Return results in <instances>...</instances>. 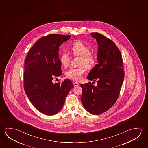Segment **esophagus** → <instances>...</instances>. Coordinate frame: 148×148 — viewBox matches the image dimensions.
I'll list each match as a JSON object with an SVG mask.
<instances>
[{
    "mask_svg": "<svg viewBox=\"0 0 148 148\" xmlns=\"http://www.w3.org/2000/svg\"><path fill=\"white\" fill-rule=\"evenodd\" d=\"M73 84H74V86H79V84L77 83V82H73Z\"/></svg>",
    "mask_w": 148,
    "mask_h": 148,
    "instance_id": "obj_1",
    "label": "esophagus"
}]
</instances>
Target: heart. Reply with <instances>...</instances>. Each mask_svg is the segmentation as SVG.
I'll list each match as a JSON object with an SVG mask.
<instances>
[{"label": "heart", "mask_w": 148, "mask_h": 148, "mask_svg": "<svg viewBox=\"0 0 148 148\" xmlns=\"http://www.w3.org/2000/svg\"><path fill=\"white\" fill-rule=\"evenodd\" d=\"M71 51L75 56H80L79 65L80 67L71 68L66 72V77L75 81L82 79V75L85 72V66L87 69L92 68L96 63V59L94 54L90 52L89 47L84 43L77 41L75 42L71 47ZM71 57L68 52H62L59 56V60L61 64L64 66H68Z\"/></svg>", "instance_id": "b5f03b06"}]
</instances>
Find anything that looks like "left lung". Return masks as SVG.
Here are the masks:
<instances>
[{
  "instance_id": "obj_1",
  "label": "left lung",
  "mask_w": 148,
  "mask_h": 148,
  "mask_svg": "<svg viewBox=\"0 0 148 148\" xmlns=\"http://www.w3.org/2000/svg\"><path fill=\"white\" fill-rule=\"evenodd\" d=\"M98 45V63L89 72L87 79L96 81L81 84V100L86 110L92 115L106 112L115 104L119 96L124 77L122 56L112 40L100 33H91Z\"/></svg>"
}]
</instances>
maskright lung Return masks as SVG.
<instances>
[{
    "instance_id": "right-lung-1",
    "label": "right lung",
    "mask_w": 148,
    "mask_h": 148,
    "mask_svg": "<svg viewBox=\"0 0 148 148\" xmlns=\"http://www.w3.org/2000/svg\"><path fill=\"white\" fill-rule=\"evenodd\" d=\"M70 38V35L57 34L43 36L31 48L25 61V92L33 106L45 115L58 113L74 87L68 79L62 83L52 82L54 77L62 73L59 47Z\"/></svg>"
}]
</instances>
